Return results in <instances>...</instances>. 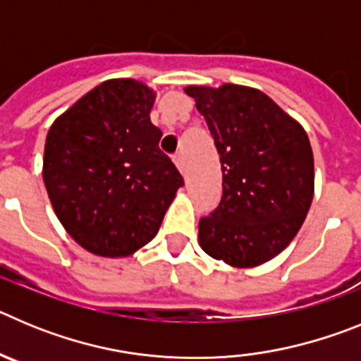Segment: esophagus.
<instances>
[{
	"instance_id": "1",
	"label": "esophagus",
	"mask_w": 361,
	"mask_h": 361,
	"mask_svg": "<svg viewBox=\"0 0 361 361\" xmlns=\"http://www.w3.org/2000/svg\"><path fill=\"white\" fill-rule=\"evenodd\" d=\"M173 162H175V166H177V170L184 175V157L180 155V153H177V155H175Z\"/></svg>"
}]
</instances>
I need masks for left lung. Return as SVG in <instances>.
<instances>
[{"mask_svg":"<svg viewBox=\"0 0 361 361\" xmlns=\"http://www.w3.org/2000/svg\"><path fill=\"white\" fill-rule=\"evenodd\" d=\"M222 164L219 208L199 222V244L231 267H257L282 253L314 195L309 137L264 92L242 85H191Z\"/></svg>","mask_w":361,"mask_h":361,"instance_id":"left-lung-1","label":"left lung"}]
</instances>
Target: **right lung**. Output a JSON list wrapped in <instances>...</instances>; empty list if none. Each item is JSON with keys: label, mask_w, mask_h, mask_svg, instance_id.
<instances>
[{"label": "right lung", "mask_w": 361, "mask_h": 361, "mask_svg": "<svg viewBox=\"0 0 361 361\" xmlns=\"http://www.w3.org/2000/svg\"><path fill=\"white\" fill-rule=\"evenodd\" d=\"M155 92L108 79L82 95L47 133L43 183L57 219L88 253L130 257L157 235L184 184L159 149Z\"/></svg>", "instance_id": "1"}]
</instances>
